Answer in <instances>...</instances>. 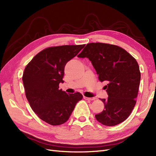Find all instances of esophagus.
<instances>
[{
	"mask_svg": "<svg viewBox=\"0 0 156 156\" xmlns=\"http://www.w3.org/2000/svg\"><path fill=\"white\" fill-rule=\"evenodd\" d=\"M84 99L86 100H90V101H92L95 100V98H88L86 96H84Z\"/></svg>",
	"mask_w": 156,
	"mask_h": 156,
	"instance_id": "1",
	"label": "esophagus"
}]
</instances>
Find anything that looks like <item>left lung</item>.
I'll return each mask as SVG.
<instances>
[{
    "mask_svg": "<svg viewBox=\"0 0 156 156\" xmlns=\"http://www.w3.org/2000/svg\"><path fill=\"white\" fill-rule=\"evenodd\" d=\"M88 58L101 82L105 81L107 99H101L105 109L95 115L103 125L114 126L127 119L135 105L140 73L139 64L120 47L103 43L88 44L78 56Z\"/></svg>",
    "mask_w": 156,
    "mask_h": 156,
    "instance_id": "1",
    "label": "left lung"
}]
</instances>
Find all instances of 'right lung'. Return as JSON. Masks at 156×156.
<instances>
[{"label":"right lung","mask_w":156,"mask_h":156,"mask_svg":"<svg viewBox=\"0 0 156 156\" xmlns=\"http://www.w3.org/2000/svg\"><path fill=\"white\" fill-rule=\"evenodd\" d=\"M85 45H61L46 48L27 64L23 75L25 95L32 109L41 120L52 126L66 122L77 103L79 92L69 94L59 89L64 83V67Z\"/></svg>","instance_id":"1"}]
</instances>
